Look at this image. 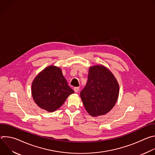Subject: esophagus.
I'll return each instance as SVG.
<instances>
[{
    "instance_id": "34e87169",
    "label": "esophagus",
    "mask_w": 155,
    "mask_h": 155,
    "mask_svg": "<svg viewBox=\"0 0 155 155\" xmlns=\"http://www.w3.org/2000/svg\"><path fill=\"white\" fill-rule=\"evenodd\" d=\"M74 90L75 93H78L79 91V87H74Z\"/></svg>"
}]
</instances>
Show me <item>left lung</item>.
<instances>
[{
	"mask_svg": "<svg viewBox=\"0 0 155 155\" xmlns=\"http://www.w3.org/2000/svg\"><path fill=\"white\" fill-rule=\"evenodd\" d=\"M120 86L107 68L102 65L90 66L87 81L80 93L81 99L87 112L93 117L107 114L117 103Z\"/></svg>",
	"mask_w": 155,
	"mask_h": 155,
	"instance_id": "obj_1",
	"label": "left lung"
}]
</instances>
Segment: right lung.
Here are the masks:
<instances>
[{"instance_id":"1","label":"right lung","mask_w":155,"mask_h":155,"mask_svg":"<svg viewBox=\"0 0 155 155\" xmlns=\"http://www.w3.org/2000/svg\"><path fill=\"white\" fill-rule=\"evenodd\" d=\"M31 93L35 103L40 108L52 112L58 109L74 91L68 85L61 69L50 65L35 77L31 85Z\"/></svg>"}]
</instances>
